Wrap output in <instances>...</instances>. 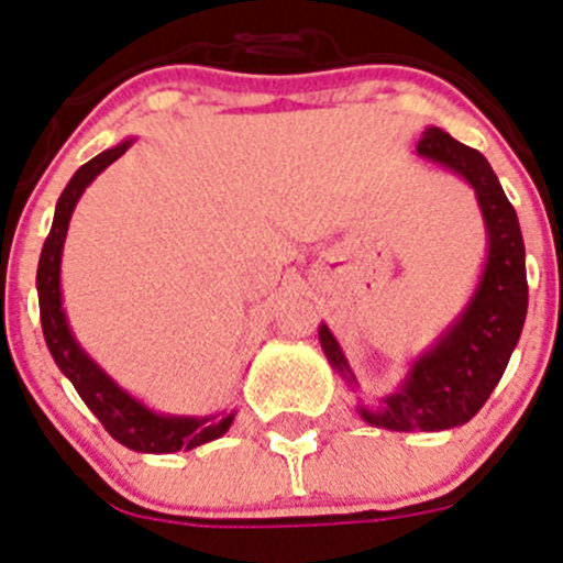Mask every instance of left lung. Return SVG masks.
<instances>
[{
    "label": "left lung",
    "mask_w": 563,
    "mask_h": 563,
    "mask_svg": "<svg viewBox=\"0 0 563 563\" xmlns=\"http://www.w3.org/2000/svg\"><path fill=\"white\" fill-rule=\"evenodd\" d=\"M417 152L448 166L475 188L486 222L488 255L481 283L461 317L413 361L400 388L380 397L375 408L358 406L364 422L400 433H433L470 422L500 383L528 313L522 230L517 210L508 202L486 157L439 128L424 130ZM319 341L333 369L344 377L346 386L358 391V377L346 364L328 324H319Z\"/></svg>",
    "instance_id": "8db88e82"
}]
</instances>
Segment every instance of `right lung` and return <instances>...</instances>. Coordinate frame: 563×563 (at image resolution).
I'll list each match as a JSON object with an SVG mask.
<instances>
[{
    "label": "right lung",
    "mask_w": 563,
    "mask_h": 563,
    "mask_svg": "<svg viewBox=\"0 0 563 563\" xmlns=\"http://www.w3.org/2000/svg\"><path fill=\"white\" fill-rule=\"evenodd\" d=\"M133 139L122 141L119 146L99 152L88 163H82L75 177L63 188L60 199L55 208V222H52L49 235L44 241L38 261V306H41V328H44L46 346H49L52 358H55L57 369L71 380L77 394L82 397L93 417L102 422V428L113 435L119 444L135 450V453H177V450H194L205 441H213L224 435L233 424L235 413L228 417H172V413H155L130 397L119 383L110 380L88 353L77 344L75 333L66 322V311H63L60 299V255L63 241H66L68 219L75 213L77 199L82 197L93 177L104 172L113 161L128 152Z\"/></svg>",
    "instance_id": "obj_1"
}]
</instances>
